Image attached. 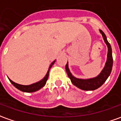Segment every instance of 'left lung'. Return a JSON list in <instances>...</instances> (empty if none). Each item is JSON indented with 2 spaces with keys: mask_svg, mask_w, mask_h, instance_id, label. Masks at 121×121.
Masks as SVG:
<instances>
[{
  "mask_svg": "<svg viewBox=\"0 0 121 121\" xmlns=\"http://www.w3.org/2000/svg\"><path fill=\"white\" fill-rule=\"evenodd\" d=\"M100 33L103 36L104 41L106 43L108 47V53H107V59L106 64L101 71L100 74L97 76V77L91 79H87V80H82V79H78L74 77L69 69V65L68 62L66 65L65 69L67 72V74L69 76V78L70 79L72 83L76 86L78 88L83 90H95L97 88L101 86L104 84V82L106 81L107 78L111 72L112 67H113V56H112V49L110 43L108 42L107 39L106 35H105L103 31L100 30Z\"/></svg>",
  "mask_w": 121,
  "mask_h": 121,
  "instance_id": "1",
  "label": "left lung"
}]
</instances>
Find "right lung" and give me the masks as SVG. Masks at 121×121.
Wrapping results in <instances>:
<instances>
[{"label": "right lung", "mask_w": 121, "mask_h": 121, "mask_svg": "<svg viewBox=\"0 0 121 121\" xmlns=\"http://www.w3.org/2000/svg\"><path fill=\"white\" fill-rule=\"evenodd\" d=\"M55 60L53 61V62L51 64L49 68V70L47 71V73L46 76L44 77L43 79H42L41 81L38 82H36L35 84H33L29 85V86H24V85H20L18 84H16L13 81H12L11 80H10V81L11 82L12 84L15 87H16L17 89L20 90L22 91H24V92H34V91H36L39 90V89H41V87H43L45 84H46L47 80L48 79V77H49V73L50 69L52 67V66L53 65V64L55 63Z\"/></svg>", "instance_id": "right-lung-1"}]
</instances>
